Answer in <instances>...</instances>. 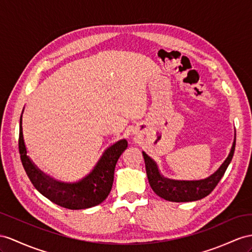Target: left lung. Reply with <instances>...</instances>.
<instances>
[{"label":"left lung","mask_w":252,"mask_h":252,"mask_svg":"<svg viewBox=\"0 0 252 252\" xmlns=\"http://www.w3.org/2000/svg\"><path fill=\"white\" fill-rule=\"evenodd\" d=\"M235 150V139L230 154L219 169L213 175L200 181H175L160 176L154 160L143 152L146 164V171L149 184L158 196L172 202H189L200 200L213 191L224 175Z\"/></svg>","instance_id":"8db88e82"}]
</instances>
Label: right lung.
<instances>
[{"label":"right lung","mask_w":252,"mask_h":252,"mask_svg":"<svg viewBox=\"0 0 252 252\" xmlns=\"http://www.w3.org/2000/svg\"><path fill=\"white\" fill-rule=\"evenodd\" d=\"M126 147V139L109 147L94 170L82 181L72 184L57 182L43 175L27 156L22 133V115L20 117L19 153L25 172L38 191L55 204L69 210L88 209L104 201L112 189L116 164Z\"/></svg>","instance_id":"obj_1"}]
</instances>
